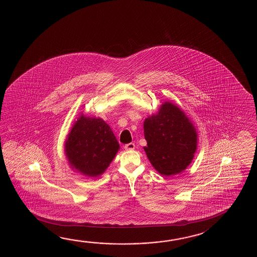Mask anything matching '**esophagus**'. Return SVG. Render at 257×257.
Returning <instances> with one entry per match:
<instances>
[{
	"instance_id": "obj_1",
	"label": "esophagus",
	"mask_w": 257,
	"mask_h": 257,
	"mask_svg": "<svg viewBox=\"0 0 257 257\" xmlns=\"http://www.w3.org/2000/svg\"><path fill=\"white\" fill-rule=\"evenodd\" d=\"M124 149H125L126 151H132V150H134V149H135V144H134V143H132V142H131V143H127V144H126V145L124 146Z\"/></svg>"
}]
</instances>
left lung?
Masks as SVG:
<instances>
[{"instance_id":"left-lung-1","label":"left lung","mask_w":257,"mask_h":257,"mask_svg":"<svg viewBox=\"0 0 257 257\" xmlns=\"http://www.w3.org/2000/svg\"><path fill=\"white\" fill-rule=\"evenodd\" d=\"M144 147L153 167L165 176L175 175L190 164L197 150V132L189 118L167 102L157 115L144 121Z\"/></svg>"}]
</instances>
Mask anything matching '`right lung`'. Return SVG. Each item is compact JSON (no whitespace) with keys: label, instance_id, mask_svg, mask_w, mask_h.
<instances>
[{"label":"right lung","instance_id":"1","mask_svg":"<svg viewBox=\"0 0 257 257\" xmlns=\"http://www.w3.org/2000/svg\"><path fill=\"white\" fill-rule=\"evenodd\" d=\"M118 148L113 131L103 119L81 115L66 141L65 152L73 168L97 176L108 167Z\"/></svg>","mask_w":257,"mask_h":257}]
</instances>
